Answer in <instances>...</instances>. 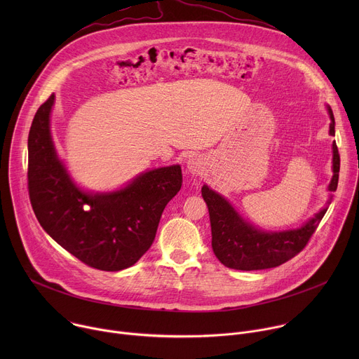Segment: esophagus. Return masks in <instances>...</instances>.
<instances>
[{"label": "esophagus", "instance_id": "obj_1", "mask_svg": "<svg viewBox=\"0 0 359 359\" xmlns=\"http://www.w3.org/2000/svg\"><path fill=\"white\" fill-rule=\"evenodd\" d=\"M187 168H189V170H190L193 175H196V176L200 175L201 170H203V166H201L200 161L196 159V158H193V159H190V161L187 162Z\"/></svg>", "mask_w": 359, "mask_h": 359}]
</instances>
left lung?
<instances>
[{"instance_id":"left-lung-1","label":"left lung","mask_w":359,"mask_h":359,"mask_svg":"<svg viewBox=\"0 0 359 359\" xmlns=\"http://www.w3.org/2000/svg\"><path fill=\"white\" fill-rule=\"evenodd\" d=\"M328 112L331 118L330 135L334 136L335 121L330 107ZM332 172L330 191L337 190L339 177V153L335 140L332 143ZM201 196L209 208L212 247L216 257L226 267L243 271L278 267L295 257L310 241L327 212V209H323L299 229L269 233L244 222L224 197L206 184L201 187Z\"/></svg>"}]
</instances>
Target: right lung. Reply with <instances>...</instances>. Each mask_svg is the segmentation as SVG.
I'll return each instance as SVG.
<instances>
[{"label":"right lung","mask_w":359,"mask_h":359,"mask_svg":"<svg viewBox=\"0 0 359 359\" xmlns=\"http://www.w3.org/2000/svg\"><path fill=\"white\" fill-rule=\"evenodd\" d=\"M55 95L38 108L28 135V191L42 229L83 264L119 271L150 248L166 204L182 187L179 165L149 170L126 187L90 194L58 159L49 130Z\"/></svg>","instance_id":"1"}]
</instances>
